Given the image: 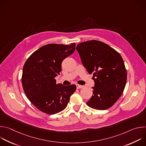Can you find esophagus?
<instances>
[{
  "label": "esophagus",
  "instance_id": "obj_1",
  "mask_svg": "<svg viewBox=\"0 0 146 146\" xmlns=\"http://www.w3.org/2000/svg\"><path fill=\"white\" fill-rule=\"evenodd\" d=\"M76 86H77V89L82 88L84 87H83L82 86H81V85H78V84H77V85H76Z\"/></svg>",
  "mask_w": 146,
  "mask_h": 146
}]
</instances>
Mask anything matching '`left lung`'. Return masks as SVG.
<instances>
[{"label":"left lung","mask_w":146,"mask_h":146,"mask_svg":"<svg viewBox=\"0 0 146 146\" xmlns=\"http://www.w3.org/2000/svg\"><path fill=\"white\" fill-rule=\"evenodd\" d=\"M82 64L89 74L93 73V95L87 105L96 110L111 108L123 93L127 73L120 54L109 45L98 40L77 44Z\"/></svg>","instance_id":"8db88e82"}]
</instances>
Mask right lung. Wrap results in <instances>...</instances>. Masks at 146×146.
<instances>
[{
    "instance_id": "1",
    "label": "right lung",
    "mask_w": 146,
    "mask_h": 146,
    "mask_svg": "<svg viewBox=\"0 0 146 146\" xmlns=\"http://www.w3.org/2000/svg\"><path fill=\"white\" fill-rule=\"evenodd\" d=\"M76 44H48L35 51L23 67L22 84L25 94L40 111L54 114L64 110L75 92L76 86L56 83L64 59L72 54Z\"/></svg>"
}]
</instances>
